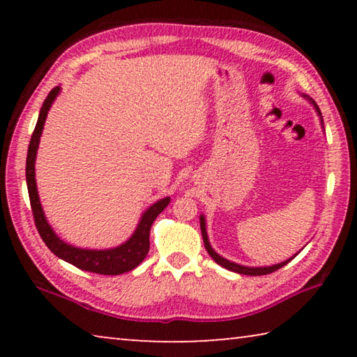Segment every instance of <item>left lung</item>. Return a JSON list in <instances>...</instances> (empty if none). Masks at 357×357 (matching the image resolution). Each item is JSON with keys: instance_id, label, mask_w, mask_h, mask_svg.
Segmentation results:
<instances>
[{"instance_id": "1", "label": "left lung", "mask_w": 357, "mask_h": 357, "mask_svg": "<svg viewBox=\"0 0 357 357\" xmlns=\"http://www.w3.org/2000/svg\"><path fill=\"white\" fill-rule=\"evenodd\" d=\"M302 98H305L313 105V108H315V112L318 113L319 119H321V126H323V129H324L321 112H319V108L315 104V100L310 99L309 96H305V94H302ZM200 228H202V236H203L204 247H206V250H208V253L211 255V258H213L217 264H220L222 268H225V269L231 271V273H236V274H244V275H266V274H271V273H274V271L283 268V266H285V264H288L299 253L298 252L291 258H288V259H285V261L277 263V264H273V266H243V264H238V263H234V261H229V259H227V258H223L222 255H219V253H217L213 249V245H211L209 238H208V231H206V219H204L203 214L200 215Z\"/></svg>"}]
</instances>
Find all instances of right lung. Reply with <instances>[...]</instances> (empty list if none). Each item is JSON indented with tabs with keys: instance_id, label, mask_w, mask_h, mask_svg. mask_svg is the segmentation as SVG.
<instances>
[{
	"instance_id": "add662e5",
	"label": "right lung",
	"mask_w": 357,
	"mask_h": 357,
	"mask_svg": "<svg viewBox=\"0 0 357 357\" xmlns=\"http://www.w3.org/2000/svg\"><path fill=\"white\" fill-rule=\"evenodd\" d=\"M61 93V86H55L47 96L44 104L40 107L38 123H36L34 132L31 135V142L28 146V155H26V185L29 193V202H31V209L36 222V228L40 234L42 241L58 258L64 259L75 268L82 271H89L94 274H104V275H119L129 271L135 269L144 258H146L149 252V229L155 217L164 211L168 203H170V197L160 198L159 202L144 211L140 217V222L132 233V236L124 241L123 244L112 249H82V247H75L68 244L63 241L58 234L53 231L50 223H48L47 217L42 209V204L39 200L38 185H36V155H38V148L40 142L42 130H44V124L47 119V114L50 112L53 102Z\"/></svg>"
}]
</instances>
